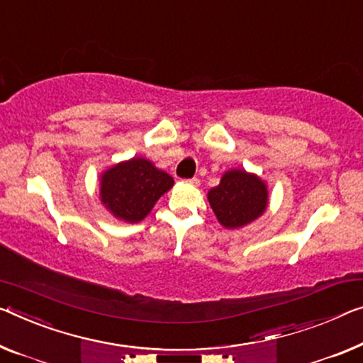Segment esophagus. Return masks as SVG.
<instances>
[{
  "mask_svg": "<svg viewBox=\"0 0 363 363\" xmlns=\"http://www.w3.org/2000/svg\"><path fill=\"white\" fill-rule=\"evenodd\" d=\"M186 185H191V186H199V180L198 178H189V180H185Z\"/></svg>",
  "mask_w": 363,
  "mask_h": 363,
  "instance_id": "obj_1",
  "label": "esophagus"
}]
</instances>
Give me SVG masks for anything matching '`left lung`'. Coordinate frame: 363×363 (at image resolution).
I'll list each match as a JSON object with an SVG mask.
<instances>
[{"label":"left lung","mask_w":363,"mask_h":363,"mask_svg":"<svg viewBox=\"0 0 363 363\" xmlns=\"http://www.w3.org/2000/svg\"><path fill=\"white\" fill-rule=\"evenodd\" d=\"M208 201L220 225L235 230L264 214L269 191L259 175L245 169H230L224 172L219 185L209 189Z\"/></svg>","instance_id":"1"}]
</instances>
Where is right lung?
<instances>
[{"label":"right lung","instance_id":"obj_1","mask_svg":"<svg viewBox=\"0 0 363 363\" xmlns=\"http://www.w3.org/2000/svg\"><path fill=\"white\" fill-rule=\"evenodd\" d=\"M174 183V178L146 157L121 160L100 174V203L118 220L138 224Z\"/></svg>","mask_w":363,"mask_h":363}]
</instances>
